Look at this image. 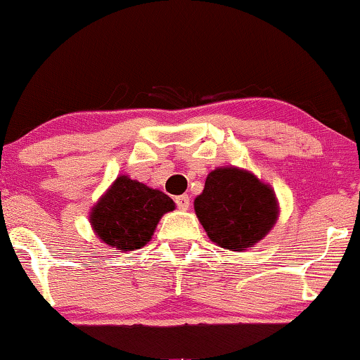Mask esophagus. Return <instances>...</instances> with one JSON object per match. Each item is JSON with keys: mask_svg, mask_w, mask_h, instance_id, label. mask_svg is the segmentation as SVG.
Masks as SVG:
<instances>
[{"mask_svg": "<svg viewBox=\"0 0 360 360\" xmlns=\"http://www.w3.org/2000/svg\"><path fill=\"white\" fill-rule=\"evenodd\" d=\"M176 205L179 210H188L189 208V196L188 194H181L176 198Z\"/></svg>", "mask_w": 360, "mask_h": 360, "instance_id": "1", "label": "esophagus"}]
</instances>
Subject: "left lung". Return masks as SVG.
<instances>
[{
    "mask_svg": "<svg viewBox=\"0 0 360 360\" xmlns=\"http://www.w3.org/2000/svg\"><path fill=\"white\" fill-rule=\"evenodd\" d=\"M194 213L210 240L226 250H247L271 232L279 201L271 184L235 166L217 167L194 198Z\"/></svg>",
    "mask_w": 360,
    "mask_h": 360,
    "instance_id": "obj_1",
    "label": "left lung"
}]
</instances>
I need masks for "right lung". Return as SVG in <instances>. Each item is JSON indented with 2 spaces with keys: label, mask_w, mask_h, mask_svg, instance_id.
Returning <instances> with one entry per match:
<instances>
[{
  "label": "right lung",
  "mask_w": 360,
  "mask_h": 360,
  "mask_svg": "<svg viewBox=\"0 0 360 360\" xmlns=\"http://www.w3.org/2000/svg\"><path fill=\"white\" fill-rule=\"evenodd\" d=\"M174 208L166 193L122 174L93 205L89 223L106 245L120 252L135 250L150 242L157 223Z\"/></svg>",
  "instance_id": "1"
}]
</instances>
